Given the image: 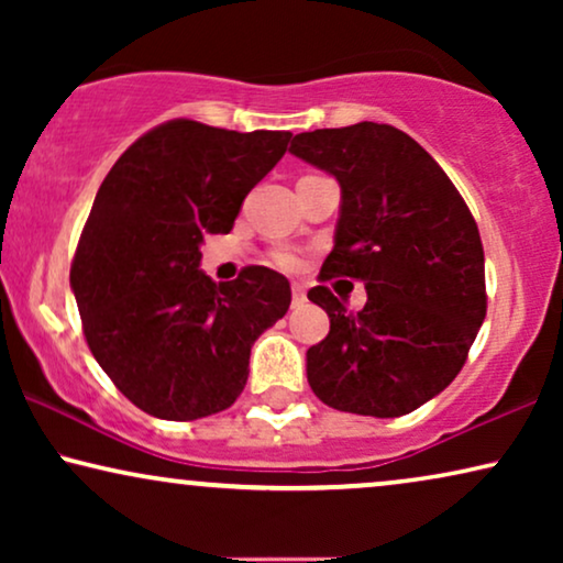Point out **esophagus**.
Wrapping results in <instances>:
<instances>
[{"label":"esophagus","mask_w":563,"mask_h":563,"mask_svg":"<svg viewBox=\"0 0 563 563\" xmlns=\"http://www.w3.org/2000/svg\"><path fill=\"white\" fill-rule=\"evenodd\" d=\"M305 287L302 284H291V307H299L305 305Z\"/></svg>","instance_id":"34e87169"}]
</instances>
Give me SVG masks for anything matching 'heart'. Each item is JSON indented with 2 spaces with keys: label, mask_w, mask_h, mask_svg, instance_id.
I'll list each match as a JSON object with an SVG mask.
<instances>
[{
  "label": "heart",
  "mask_w": 563,
  "mask_h": 563,
  "mask_svg": "<svg viewBox=\"0 0 563 563\" xmlns=\"http://www.w3.org/2000/svg\"><path fill=\"white\" fill-rule=\"evenodd\" d=\"M272 261L279 268H287V272H291V268H297V264H299L295 253H289V251H276L274 256H272Z\"/></svg>",
  "instance_id": "obj_1"
}]
</instances>
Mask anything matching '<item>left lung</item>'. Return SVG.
Listing matches in <instances>:
<instances>
[{"label": "left lung", "instance_id": "left-lung-1", "mask_svg": "<svg viewBox=\"0 0 563 563\" xmlns=\"http://www.w3.org/2000/svg\"><path fill=\"white\" fill-rule=\"evenodd\" d=\"M289 153L341 184L320 279L366 287L364 310L353 314L328 287L307 291L330 318L325 341L307 351V382L341 412L418 410L456 379L487 314L472 212L433 156L391 125L299 133Z\"/></svg>", "mask_w": 563, "mask_h": 563}]
</instances>
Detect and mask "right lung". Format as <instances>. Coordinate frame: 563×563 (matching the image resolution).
<instances>
[{
  "label": "right lung",
  "instance_id": "add662e5",
  "mask_svg": "<svg viewBox=\"0 0 563 563\" xmlns=\"http://www.w3.org/2000/svg\"><path fill=\"white\" fill-rule=\"evenodd\" d=\"M289 137L172 120L137 137L97 191L71 289L97 364L153 418L228 410L251 345L289 310V282L272 268L220 284L199 268L205 235L233 230Z\"/></svg>",
  "mask_w": 563,
  "mask_h": 563
}]
</instances>
